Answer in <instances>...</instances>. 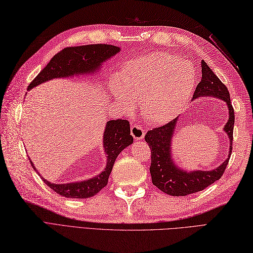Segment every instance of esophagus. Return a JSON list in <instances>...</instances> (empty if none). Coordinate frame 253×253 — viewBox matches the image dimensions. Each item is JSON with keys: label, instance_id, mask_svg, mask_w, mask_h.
<instances>
[{"label": "esophagus", "instance_id": "1", "mask_svg": "<svg viewBox=\"0 0 253 253\" xmlns=\"http://www.w3.org/2000/svg\"><path fill=\"white\" fill-rule=\"evenodd\" d=\"M144 134H145V130L143 129V127H141L138 124H133L131 126V135L135 140L143 139Z\"/></svg>", "mask_w": 253, "mask_h": 253}]
</instances>
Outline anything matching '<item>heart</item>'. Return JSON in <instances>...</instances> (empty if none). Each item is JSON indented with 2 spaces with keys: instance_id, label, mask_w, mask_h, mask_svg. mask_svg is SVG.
<instances>
[{
  "instance_id": "obj_1",
  "label": "heart",
  "mask_w": 253,
  "mask_h": 253,
  "mask_svg": "<svg viewBox=\"0 0 253 253\" xmlns=\"http://www.w3.org/2000/svg\"><path fill=\"white\" fill-rule=\"evenodd\" d=\"M197 70L188 61L165 52L128 62L122 85H111L115 100L126 111L140 102L141 112L153 124H166L183 111L197 85Z\"/></svg>"
}]
</instances>
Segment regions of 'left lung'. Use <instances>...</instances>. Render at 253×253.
<instances>
[{
    "instance_id": "obj_1",
    "label": "left lung",
    "mask_w": 253,
    "mask_h": 253,
    "mask_svg": "<svg viewBox=\"0 0 253 253\" xmlns=\"http://www.w3.org/2000/svg\"><path fill=\"white\" fill-rule=\"evenodd\" d=\"M201 67H202V79L197 85L192 98L196 99L201 96H213L222 99L228 105L229 121L224 126V131L228 133L231 142L229 158H226L224 163L215 170L186 172L185 170L178 169L171 159V139L175 130L177 119L172 120L166 125L148 130L145 134V141L151 148L152 163L150 172L152 182L158 189L174 197H184L187 194L196 193L221 178L232 154L235 116L230 99V93L203 60L201 61Z\"/></svg>"
}]
</instances>
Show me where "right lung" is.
<instances>
[{
	"label": "right lung",
	"mask_w": 253,
	"mask_h": 253,
	"mask_svg": "<svg viewBox=\"0 0 253 253\" xmlns=\"http://www.w3.org/2000/svg\"><path fill=\"white\" fill-rule=\"evenodd\" d=\"M119 51V47L106 43L65 48L51 59L47 66L30 83L28 89L33 88L38 84L49 81L53 78H66L68 76L92 73L100 66L103 61L115 55ZM132 142L133 138L130 134V125L127 120L109 121L107 123L105 133H103V147L108 155L105 171H102L99 175L92 179L82 180L80 183L57 185L51 184L48 180L42 178L54 192H57L65 198L87 199L93 197L103 187L107 186L108 178L112 171L116 157ZM31 165L36 171L32 161Z\"/></svg>",
	"instance_id": "1"
}]
</instances>
